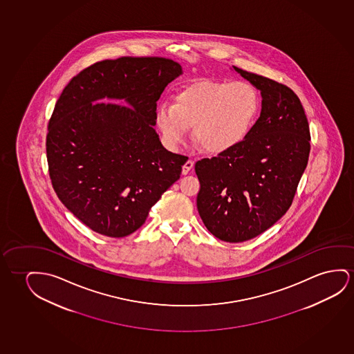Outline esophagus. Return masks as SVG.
Wrapping results in <instances>:
<instances>
[{"label":"esophagus","instance_id":"obj_1","mask_svg":"<svg viewBox=\"0 0 354 354\" xmlns=\"http://www.w3.org/2000/svg\"><path fill=\"white\" fill-rule=\"evenodd\" d=\"M193 166H194V161H193V160H188V161L182 166V174H189L192 169H193Z\"/></svg>","mask_w":354,"mask_h":354}]
</instances>
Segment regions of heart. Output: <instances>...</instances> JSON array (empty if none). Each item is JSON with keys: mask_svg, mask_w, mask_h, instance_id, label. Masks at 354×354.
<instances>
[{"mask_svg": "<svg viewBox=\"0 0 354 354\" xmlns=\"http://www.w3.org/2000/svg\"><path fill=\"white\" fill-rule=\"evenodd\" d=\"M259 110V95L248 81L203 80L158 106L155 120L171 147L194 127L196 143L209 154L234 149L248 136Z\"/></svg>", "mask_w": 354, "mask_h": 354, "instance_id": "obj_1", "label": "heart"}]
</instances>
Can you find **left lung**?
<instances>
[{
  "label": "left lung",
  "mask_w": 354,
  "mask_h": 354,
  "mask_svg": "<svg viewBox=\"0 0 354 354\" xmlns=\"http://www.w3.org/2000/svg\"><path fill=\"white\" fill-rule=\"evenodd\" d=\"M233 68L261 91L262 110L234 149L195 164L196 205L211 234L243 243L262 234L290 209L308 162L310 133L294 91Z\"/></svg>",
  "instance_id": "left-lung-1"
}]
</instances>
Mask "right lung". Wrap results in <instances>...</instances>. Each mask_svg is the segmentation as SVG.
Here are the masks:
<instances>
[{"instance_id":"1","label":"right lung","mask_w":354,"mask_h":354,"mask_svg":"<svg viewBox=\"0 0 354 354\" xmlns=\"http://www.w3.org/2000/svg\"><path fill=\"white\" fill-rule=\"evenodd\" d=\"M180 74L177 62L160 57L102 60L74 76L57 100L46 138L52 185L95 233L132 234L180 178L188 158L165 149L153 126L156 102Z\"/></svg>"}]
</instances>
